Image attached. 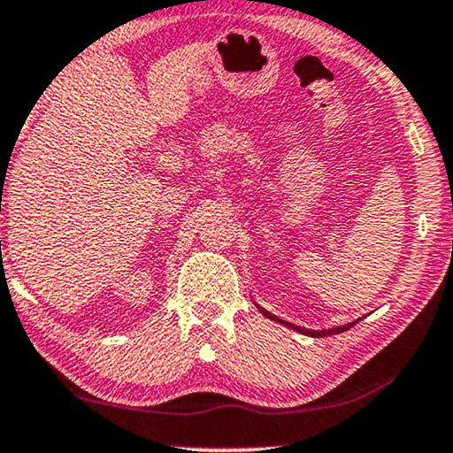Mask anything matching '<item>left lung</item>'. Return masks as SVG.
Returning <instances> with one entry per match:
<instances>
[{"mask_svg": "<svg viewBox=\"0 0 453 453\" xmlns=\"http://www.w3.org/2000/svg\"><path fill=\"white\" fill-rule=\"evenodd\" d=\"M258 309H260V313H262V315H266V317H268V319L279 321V323H282V326L291 327V329H295V332H299V334H303V335H309V337H326V335H335V334H342V332H346V329H349L352 326H356V321H352V323H346V326L332 327V329H305V327L295 326V323H288V321H282V319H279V317H276V315L268 313L265 307H258Z\"/></svg>", "mask_w": 453, "mask_h": 453, "instance_id": "left-lung-1", "label": "left lung"}]
</instances>
